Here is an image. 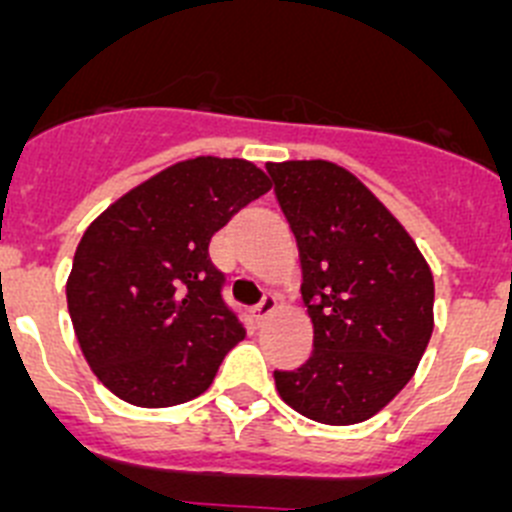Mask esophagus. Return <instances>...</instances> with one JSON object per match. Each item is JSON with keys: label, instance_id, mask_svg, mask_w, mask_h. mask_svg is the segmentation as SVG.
Returning a JSON list of instances; mask_svg holds the SVG:
<instances>
[{"label": "esophagus", "instance_id": "34e87169", "mask_svg": "<svg viewBox=\"0 0 512 512\" xmlns=\"http://www.w3.org/2000/svg\"><path fill=\"white\" fill-rule=\"evenodd\" d=\"M275 308H278V298H275L273 293H265V296H262V301L255 306L257 319H260V321L267 319V316H270V313H273Z\"/></svg>", "mask_w": 512, "mask_h": 512}]
</instances>
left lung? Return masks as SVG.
Listing matches in <instances>:
<instances>
[{
	"instance_id": "obj_1",
	"label": "left lung",
	"mask_w": 512,
	"mask_h": 512,
	"mask_svg": "<svg viewBox=\"0 0 512 512\" xmlns=\"http://www.w3.org/2000/svg\"><path fill=\"white\" fill-rule=\"evenodd\" d=\"M296 234L313 352L275 370L280 398L311 421L352 426L416 372L434 331V275L375 193L329 160L267 163Z\"/></svg>"
}]
</instances>
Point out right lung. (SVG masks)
I'll use <instances>...</instances> for the list:
<instances>
[{"instance_id": "obj_1", "label": "right lung", "mask_w": 512, "mask_h": 512, "mask_svg": "<svg viewBox=\"0 0 512 512\" xmlns=\"http://www.w3.org/2000/svg\"><path fill=\"white\" fill-rule=\"evenodd\" d=\"M270 186L247 160H183L86 229L66 283L68 313L89 367L124 403L168 408L199 398L245 339L209 242Z\"/></svg>"}]
</instances>
